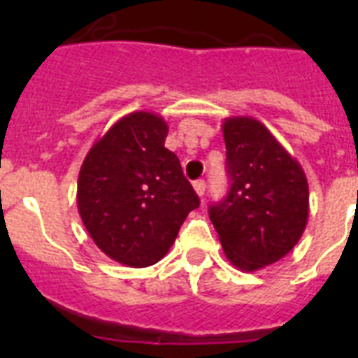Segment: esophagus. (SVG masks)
<instances>
[{
  "label": "esophagus",
  "mask_w": 358,
  "mask_h": 358,
  "mask_svg": "<svg viewBox=\"0 0 358 358\" xmlns=\"http://www.w3.org/2000/svg\"><path fill=\"white\" fill-rule=\"evenodd\" d=\"M194 188H195V192H197L199 197L202 199V195H204V192H206V182L202 181V179H199V181L194 182Z\"/></svg>",
  "instance_id": "1"
}]
</instances>
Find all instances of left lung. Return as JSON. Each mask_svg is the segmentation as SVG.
Here are the masks:
<instances>
[{"mask_svg": "<svg viewBox=\"0 0 358 358\" xmlns=\"http://www.w3.org/2000/svg\"><path fill=\"white\" fill-rule=\"evenodd\" d=\"M229 192L210 206L227 260L240 271L276 264L299 242L308 220V182L264 123L224 120Z\"/></svg>", "mask_w": 358, "mask_h": 358, "instance_id": "obj_1", "label": "left lung"}]
</instances>
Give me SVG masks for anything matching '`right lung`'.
I'll list each match as a JSON object with an SVG mask.
<instances>
[{"label":"right lung","mask_w":358,"mask_h":358,"mask_svg":"<svg viewBox=\"0 0 358 358\" xmlns=\"http://www.w3.org/2000/svg\"><path fill=\"white\" fill-rule=\"evenodd\" d=\"M159 115L123 116L91 147L80 166L77 204L98 249L129 267L163 258L199 197L181 163L164 147Z\"/></svg>","instance_id":"1"}]
</instances>
